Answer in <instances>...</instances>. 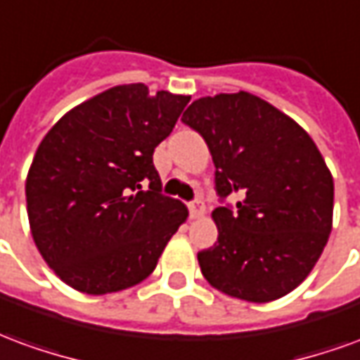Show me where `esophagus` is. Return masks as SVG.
<instances>
[{
    "mask_svg": "<svg viewBox=\"0 0 360 360\" xmlns=\"http://www.w3.org/2000/svg\"><path fill=\"white\" fill-rule=\"evenodd\" d=\"M188 206V212H191V218H200L204 214V204L200 198H195V200H191L187 204Z\"/></svg>",
    "mask_w": 360,
    "mask_h": 360,
    "instance_id": "esophagus-1",
    "label": "esophagus"
}]
</instances>
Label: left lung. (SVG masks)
Wrapping results in <instances>:
<instances>
[{
	"instance_id": "left-lung-1",
	"label": "left lung",
	"mask_w": 360,
	"mask_h": 360,
	"mask_svg": "<svg viewBox=\"0 0 360 360\" xmlns=\"http://www.w3.org/2000/svg\"><path fill=\"white\" fill-rule=\"evenodd\" d=\"M181 121L202 136L216 165L218 241L198 252L208 283L250 302L302 283L324 250L333 179L304 129L249 92L195 100ZM229 194L240 196L235 207Z\"/></svg>"
}]
</instances>
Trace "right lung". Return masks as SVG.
Returning <instances> with one entry per match:
<instances>
[{
	"instance_id": "add662e5",
	"label": "right lung",
	"mask_w": 360,
	"mask_h": 360,
	"mask_svg": "<svg viewBox=\"0 0 360 360\" xmlns=\"http://www.w3.org/2000/svg\"><path fill=\"white\" fill-rule=\"evenodd\" d=\"M188 100L123 84L77 105L44 136L27 177L28 221L67 285L115 293L154 271L188 212L162 195L152 156Z\"/></svg>"
}]
</instances>
